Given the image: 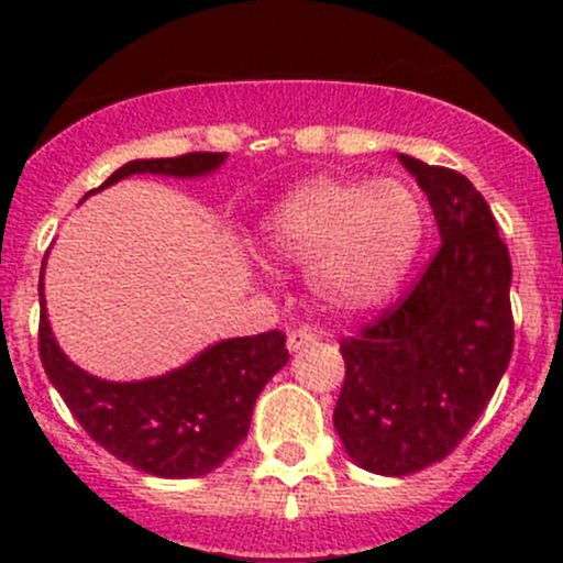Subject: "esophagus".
I'll use <instances>...</instances> for the list:
<instances>
[{"mask_svg":"<svg viewBox=\"0 0 563 563\" xmlns=\"http://www.w3.org/2000/svg\"><path fill=\"white\" fill-rule=\"evenodd\" d=\"M316 343V332L310 327H299V329H291L288 332V349L291 351H299L305 349V345Z\"/></svg>","mask_w":563,"mask_h":563,"instance_id":"obj_1","label":"esophagus"}]
</instances>
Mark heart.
Returning a JSON list of instances; mask_svg holds the SVG:
<instances>
[{
  "label": "heart",
  "mask_w": 563,
  "mask_h": 563,
  "mask_svg": "<svg viewBox=\"0 0 563 563\" xmlns=\"http://www.w3.org/2000/svg\"><path fill=\"white\" fill-rule=\"evenodd\" d=\"M422 198L400 179L318 176L294 187L261 223L272 258L310 264L316 294L362 313L395 294L424 242Z\"/></svg>",
  "instance_id": "obj_1"
}]
</instances>
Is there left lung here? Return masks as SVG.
I'll return each mask as SVG.
<instances>
[{"mask_svg": "<svg viewBox=\"0 0 563 563\" xmlns=\"http://www.w3.org/2000/svg\"><path fill=\"white\" fill-rule=\"evenodd\" d=\"M400 163L428 192L441 245L406 297L340 340L345 378L332 417L351 460L384 476L452 455L515 345L512 261L482 192L452 168Z\"/></svg>", "mask_w": 563, "mask_h": 563, "instance_id": "1", "label": "left lung"}]
</instances>
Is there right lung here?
Here are the masks:
<instances>
[{"instance_id":"add662e5","label":"right lung","mask_w":563,"mask_h":563,"mask_svg":"<svg viewBox=\"0 0 563 563\" xmlns=\"http://www.w3.org/2000/svg\"><path fill=\"white\" fill-rule=\"evenodd\" d=\"M223 161L225 152L133 161L117 168L98 190L130 174H209ZM37 291V349L48 382L89 439L122 463L163 479H187L218 468L247 435L258 391L288 362L286 334L272 329L223 340L168 376L133 384L103 382L62 354L45 318L43 275Z\"/></svg>"}]
</instances>
